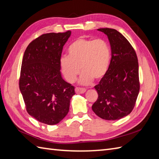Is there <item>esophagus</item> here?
<instances>
[{"label":"esophagus","mask_w":159,"mask_h":159,"mask_svg":"<svg viewBox=\"0 0 159 159\" xmlns=\"http://www.w3.org/2000/svg\"><path fill=\"white\" fill-rule=\"evenodd\" d=\"M75 92L76 93H84L86 92L85 88H80V87H76Z\"/></svg>","instance_id":"34e87169"}]
</instances>
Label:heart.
Instances as JSON below:
<instances>
[{
	"label": "heart",
	"mask_w": 159,
	"mask_h": 159,
	"mask_svg": "<svg viewBox=\"0 0 159 159\" xmlns=\"http://www.w3.org/2000/svg\"><path fill=\"white\" fill-rule=\"evenodd\" d=\"M68 56L61 57L59 65L65 79L69 83L79 79L82 85H89L93 79L100 80L106 75L111 60L110 46L102 39L78 38L69 46Z\"/></svg>",
	"instance_id": "obj_1"
}]
</instances>
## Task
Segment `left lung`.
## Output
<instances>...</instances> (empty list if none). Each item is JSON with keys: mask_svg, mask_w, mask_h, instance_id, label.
Segmentation results:
<instances>
[{"mask_svg": "<svg viewBox=\"0 0 159 159\" xmlns=\"http://www.w3.org/2000/svg\"><path fill=\"white\" fill-rule=\"evenodd\" d=\"M98 31L109 39L111 60L107 74L94 87L98 98L92 110L103 120H120L131 113L139 94L137 57L129 42L117 30L104 28Z\"/></svg>", "mask_w": 159, "mask_h": 159, "instance_id": "1", "label": "left lung"}]
</instances>
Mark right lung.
Instances as JSON below:
<instances>
[{
    "label": "right lung",
    "mask_w": 159,
    "mask_h": 159,
    "mask_svg": "<svg viewBox=\"0 0 159 159\" xmlns=\"http://www.w3.org/2000/svg\"><path fill=\"white\" fill-rule=\"evenodd\" d=\"M71 31L43 34L29 43L22 62L20 90L26 111L39 122L55 125L70 109L74 87L64 80L59 61Z\"/></svg>",
    "instance_id": "add662e5"
}]
</instances>
